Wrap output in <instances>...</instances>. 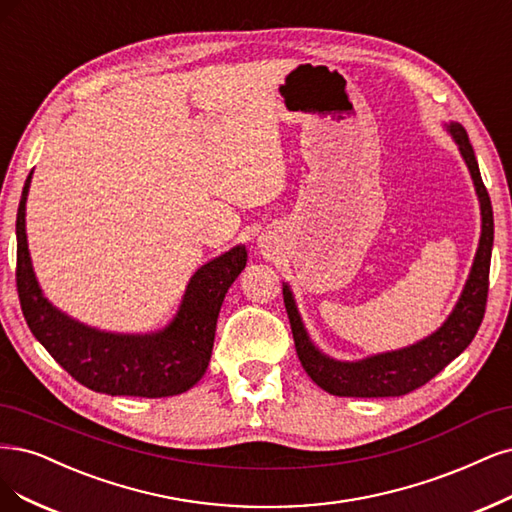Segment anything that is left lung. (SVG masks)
I'll use <instances>...</instances> for the list:
<instances>
[{"label":"left lung","instance_id":"1","mask_svg":"<svg viewBox=\"0 0 512 512\" xmlns=\"http://www.w3.org/2000/svg\"><path fill=\"white\" fill-rule=\"evenodd\" d=\"M447 131L453 135L455 144L472 175L474 188L481 203V239L479 250L474 256L472 269L466 286L462 290L460 301L447 317V322L440 326L430 337L421 339L415 345H409L396 351L370 356L356 362L332 360L322 354L313 345L301 313L296 309L290 286L284 284V303L290 317L292 337L298 360H301L305 373L332 396H351V398H385V396H404L417 387L426 385L436 377L451 360H455L462 351L472 343L477 334L487 305L489 292V262L493 248V211L487 195V188L481 180V171L477 156L470 146L466 129L460 122H451Z\"/></svg>","mask_w":512,"mask_h":512}]
</instances>
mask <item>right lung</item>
<instances>
[{"label":"right lung","mask_w":512,"mask_h":512,"mask_svg":"<svg viewBox=\"0 0 512 512\" xmlns=\"http://www.w3.org/2000/svg\"><path fill=\"white\" fill-rule=\"evenodd\" d=\"M31 173L16 211V290L33 337L93 392L139 398L188 392L207 370L222 301L248 262L245 245L209 260L190 277L182 305L167 328L118 334L84 326L52 307L35 279L25 233Z\"/></svg>","instance_id":"obj_1"}]
</instances>
